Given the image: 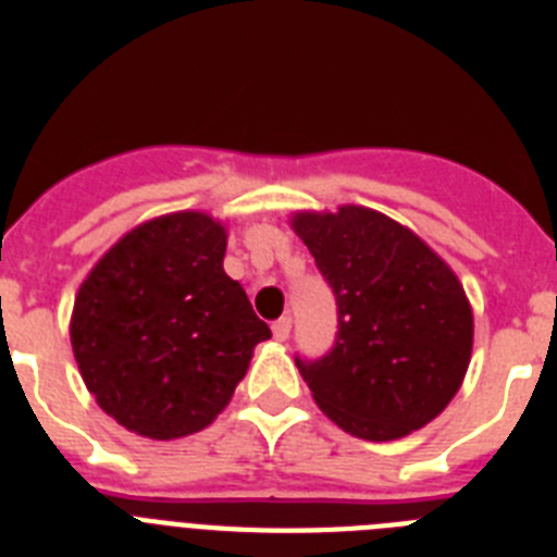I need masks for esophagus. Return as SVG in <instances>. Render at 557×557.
<instances>
[{"label": "esophagus", "mask_w": 557, "mask_h": 557, "mask_svg": "<svg viewBox=\"0 0 557 557\" xmlns=\"http://www.w3.org/2000/svg\"><path fill=\"white\" fill-rule=\"evenodd\" d=\"M289 329H293V318H289V314H282V318H278V321L273 323L275 339H287L289 337Z\"/></svg>", "instance_id": "esophagus-1"}]
</instances>
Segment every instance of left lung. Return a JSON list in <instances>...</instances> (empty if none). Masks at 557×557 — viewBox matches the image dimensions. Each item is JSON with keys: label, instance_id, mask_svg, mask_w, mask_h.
I'll list each match as a JSON object with an SVG mask.
<instances>
[{"label": "left lung", "instance_id": "obj_1", "mask_svg": "<svg viewBox=\"0 0 557 557\" xmlns=\"http://www.w3.org/2000/svg\"><path fill=\"white\" fill-rule=\"evenodd\" d=\"M337 304L323 357H295L314 401L366 441H396L451 401L471 359L457 275L412 231L359 206L293 223Z\"/></svg>", "mask_w": 557, "mask_h": 557}]
</instances>
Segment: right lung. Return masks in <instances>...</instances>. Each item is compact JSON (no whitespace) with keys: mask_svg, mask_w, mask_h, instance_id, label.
I'll return each instance as SVG.
<instances>
[{"mask_svg":"<svg viewBox=\"0 0 557 557\" xmlns=\"http://www.w3.org/2000/svg\"><path fill=\"white\" fill-rule=\"evenodd\" d=\"M223 256V225L178 211L122 236L83 282L75 359L97 405L131 432L172 441L209 426L270 337Z\"/></svg>","mask_w":557,"mask_h":557,"instance_id":"obj_1","label":"right lung"}]
</instances>
